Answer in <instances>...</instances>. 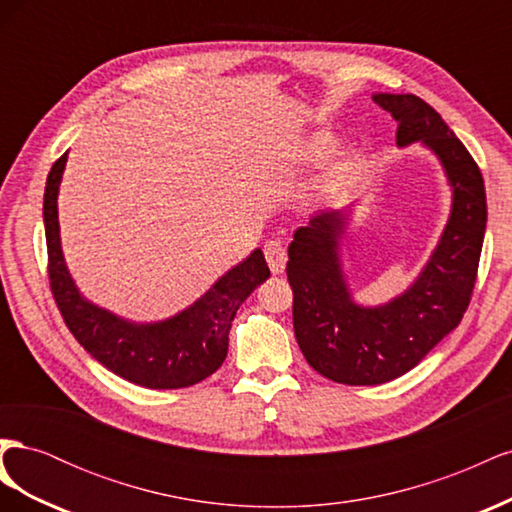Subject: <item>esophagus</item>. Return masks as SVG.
<instances>
[{
	"label": "esophagus",
	"mask_w": 512,
	"mask_h": 512,
	"mask_svg": "<svg viewBox=\"0 0 512 512\" xmlns=\"http://www.w3.org/2000/svg\"><path fill=\"white\" fill-rule=\"evenodd\" d=\"M265 258H267V265H269L271 273L280 275L286 269L288 254H286V250H284L280 241H267L265 243Z\"/></svg>",
	"instance_id": "obj_1"
}]
</instances>
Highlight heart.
Listing matches in <instances>:
<instances>
[{"label": "heart", "mask_w": 512, "mask_h": 512, "mask_svg": "<svg viewBox=\"0 0 512 512\" xmlns=\"http://www.w3.org/2000/svg\"><path fill=\"white\" fill-rule=\"evenodd\" d=\"M324 147H327V141H318V151H322ZM354 173V162H344L342 166H339L337 170H335V175H333V181H342V179H346L348 175H352Z\"/></svg>", "instance_id": "b5f03b06"}]
</instances>
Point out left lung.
Instances as JSON below:
<instances>
[{"instance_id":"1","label":"left lung","mask_w":512,"mask_h":512,"mask_svg":"<svg viewBox=\"0 0 512 512\" xmlns=\"http://www.w3.org/2000/svg\"><path fill=\"white\" fill-rule=\"evenodd\" d=\"M397 121V145L423 141L453 185V211L421 277L382 307L352 303L337 258L346 215L322 211L294 232L288 247L292 322L299 348L318 374L371 386L406 374L461 322L476 284L487 226L480 168L444 119L418 96L378 94Z\"/></svg>"}]
</instances>
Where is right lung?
Here are the masks:
<instances>
[{"mask_svg": "<svg viewBox=\"0 0 512 512\" xmlns=\"http://www.w3.org/2000/svg\"><path fill=\"white\" fill-rule=\"evenodd\" d=\"M68 153L61 156L44 190V230L49 284L66 327L96 361L113 374L147 389H183L209 378L224 363L228 331L239 305L269 277L260 250L220 277L185 312L158 324H132L81 297L61 256L57 192Z\"/></svg>", "mask_w": 512, "mask_h": 512, "instance_id": "add662e5", "label": "right lung"}]
</instances>
